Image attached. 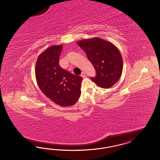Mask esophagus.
<instances>
[{
	"label": "esophagus",
	"mask_w": 160,
	"mask_h": 160,
	"mask_svg": "<svg viewBox=\"0 0 160 160\" xmlns=\"http://www.w3.org/2000/svg\"><path fill=\"white\" fill-rule=\"evenodd\" d=\"M81 76L82 77V78H85V76H86V74H85V72H82L81 74Z\"/></svg>",
	"instance_id": "esophagus-1"
}]
</instances>
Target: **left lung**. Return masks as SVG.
Listing matches in <instances>:
<instances>
[{"instance_id": "8db88e82", "label": "left lung", "mask_w": 160, "mask_h": 160, "mask_svg": "<svg viewBox=\"0 0 160 160\" xmlns=\"http://www.w3.org/2000/svg\"><path fill=\"white\" fill-rule=\"evenodd\" d=\"M96 70L92 81L102 88H109L118 81L122 72L123 60L119 50L109 41L98 37L77 42Z\"/></svg>"}]
</instances>
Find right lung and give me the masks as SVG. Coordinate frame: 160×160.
Returning <instances> with one entry per match:
<instances>
[{
	"label": "right lung",
	"mask_w": 160,
	"mask_h": 160,
	"mask_svg": "<svg viewBox=\"0 0 160 160\" xmlns=\"http://www.w3.org/2000/svg\"><path fill=\"white\" fill-rule=\"evenodd\" d=\"M62 46L48 47L38 56L36 78L41 91L57 105H73L81 96L82 78L62 68L59 65Z\"/></svg>",
	"instance_id": "1"
}]
</instances>
